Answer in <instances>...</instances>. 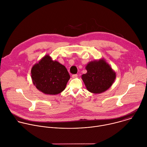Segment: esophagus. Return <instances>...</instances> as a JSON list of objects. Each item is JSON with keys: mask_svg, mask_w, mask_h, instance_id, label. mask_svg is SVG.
Listing matches in <instances>:
<instances>
[{"mask_svg": "<svg viewBox=\"0 0 147 147\" xmlns=\"http://www.w3.org/2000/svg\"><path fill=\"white\" fill-rule=\"evenodd\" d=\"M78 75L77 74H75V75H72V78H74V79H75V78H78Z\"/></svg>", "mask_w": 147, "mask_h": 147, "instance_id": "obj_1", "label": "esophagus"}]
</instances>
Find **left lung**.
Returning <instances> with one entry per match:
<instances>
[{
    "instance_id": "1",
    "label": "left lung",
    "mask_w": 147,
    "mask_h": 147,
    "mask_svg": "<svg viewBox=\"0 0 147 147\" xmlns=\"http://www.w3.org/2000/svg\"><path fill=\"white\" fill-rule=\"evenodd\" d=\"M85 68L87 73L82 75V79L87 90L93 94L107 91L116 78L115 72L103 58L89 62Z\"/></svg>"
}]
</instances>
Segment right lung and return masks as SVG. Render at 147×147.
Here are the masks:
<instances>
[{
	"label": "right lung",
	"mask_w": 147,
	"mask_h": 147,
	"mask_svg": "<svg viewBox=\"0 0 147 147\" xmlns=\"http://www.w3.org/2000/svg\"><path fill=\"white\" fill-rule=\"evenodd\" d=\"M33 84L47 95H57L63 91L70 79L65 67L47 55L31 69Z\"/></svg>",
	"instance_id": "right-lung-1"
}]
</instances>
